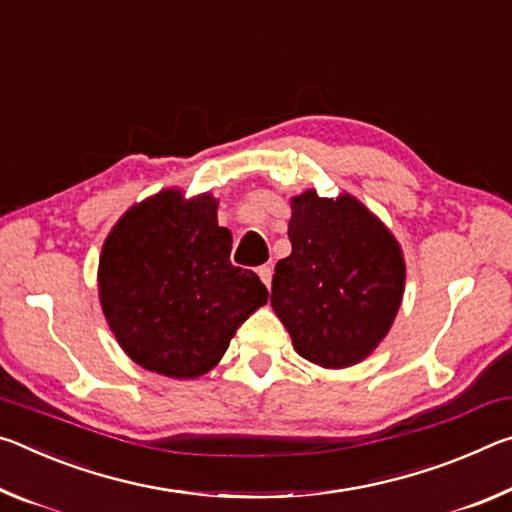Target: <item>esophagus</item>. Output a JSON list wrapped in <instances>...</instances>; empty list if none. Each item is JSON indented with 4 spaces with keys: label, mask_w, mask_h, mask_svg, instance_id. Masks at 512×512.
I'll return each instance as SVG.
<instances>
[{
    "label": "esophagus",
    "mask_w": 512,
    "mask_h": 512,
    "mask_svg": "<svg viewBox=\"0 0 512 512\" xmlns=\"http://www.w3.org/2000/svg\"><path fill=\"white\" fill-rule=\"evenodd\" d=\"M258 276H261V281L265 283L267 288H270V283H272V267H270V265L258 267Z\"/></svg>",
    "instance_id": "34e87169"
}]
</instances>
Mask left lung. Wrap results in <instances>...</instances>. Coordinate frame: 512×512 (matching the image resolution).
<instances>
[{
	"label": "left lung",
	"instance_id": "1",
	"mask_svg": "<svg viewBox=\"0 0 512 512\" xmlns=\"http://www.w3.org/2000/svg\"><path fill=\"white\" fill-rule=\"evenodd\" d=\"M288 238L270 301L297 354L322 367L358 363L399 311L406 267L397 240L354 197L315 190L292 199Z\"/></svg>",
	"mask_w": 512,
	"mask_h": 512
}]
</instances>
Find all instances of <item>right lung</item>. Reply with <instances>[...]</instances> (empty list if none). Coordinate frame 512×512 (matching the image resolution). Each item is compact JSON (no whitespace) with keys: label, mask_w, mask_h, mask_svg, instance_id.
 <instances>
[{"label":"right lung","mask_w":512,"mask_h":512,"mask_svg":"<svg viewBox=\"0 0 512 512\" xmlns=\"http://www.w3.org/2000/svg\"><path fill=\"white\" fill-rule=\"evenodd\" d=\"M217 201L165 190L115 224L99 258V297L120 347L145 370L195 379L267 301L256 272L229 261Z\"/></svg>","instance_id":"right-lung-1"}]
</instances>
